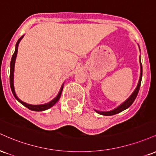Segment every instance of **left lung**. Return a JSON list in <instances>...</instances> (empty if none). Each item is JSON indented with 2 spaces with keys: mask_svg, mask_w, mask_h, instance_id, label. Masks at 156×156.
<instances>
[{
  "mask_svg": "<svg viewBox=\"0 0 156 156\" xmlns=\"http://www.w3.org/2000/svg\"><path fill=\"white\" fill-rule=\"evenodd\" d=\"M139 50H140V48H139ZM139 59H140V58H139ZM141 78H142V65H141V59H140V77H139V83H138L136 87V89H134L133 93L130 94V96L129 97V98H128L126 101H125L124 102H123L122 103H121L119 106H117V108L113 109V110L108 111V112H102V111H98V110H95V109H94V111H95L97 113H98L99 114H101V115L112 116V115H114V114H118V113L122 112V111L125 110V109L129 108L130 105H132V103H133V101H135L136 98V96L138 94V92H139V88H140V86H141Z\"/></svg>",
  "mask_w": 156,
  "mask_h": 156,
  "instance_id": "8db88e82",
  "label": "left lung"
}]
</instances>
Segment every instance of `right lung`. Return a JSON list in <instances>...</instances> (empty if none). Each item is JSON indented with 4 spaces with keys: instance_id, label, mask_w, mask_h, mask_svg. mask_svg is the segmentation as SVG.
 I'll use <instances>...</instances> for the list:
<instances>
[{
    "instance_id": "1",
    "label": "right lung",
    "mask_w": 156,
    "mask_h": 156,
    "mask_svg": "<svg viewBox=\"0 0 156 156\" xmlns=\"http://www.w3.org/2000/svg\"><path fill=\"white\" fill-rule=\"evenodd\" d=\"M23 37H24V35H23V37H21L20 38L18 39V41H17V44H16V46H15V53H14V54L12 57V59H11V63H10V86H11V89H12V93H13L14 96H15L16 100H17V101H19L21 104L23 105L24 106H26V108H28V109H30V110H31V111H34V112H42V111H45L48 108H51L53 105H54L55 103L58 102V101L59 100V98L61 97V94H62V90H63V87H64V83H63V84L62 85L59 92H58V94H57L56 97H55L54 99H53L52 101L48 102V103H44V104H40V105L28 104V103H25V102L21 101L20 99H19L18 97L17 96V94H16V92H15V84H14V78H15V74H14V73H15V61H16V58H17V51H18L19 43L20 42L21 39L23 38Z\"/></svg>"
}]
</instances>
